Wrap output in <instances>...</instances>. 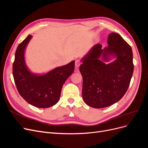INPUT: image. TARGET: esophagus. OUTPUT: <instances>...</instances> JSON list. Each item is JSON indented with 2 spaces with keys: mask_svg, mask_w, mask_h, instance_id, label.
Masks as SVG:
<instances>
[{
  "mask_svg": "<svg viewBox=\"0 0 148 148\" xmlns=\"http://www.w3.org/2000/svg\"><path fill=\"white\" fill-rule=\"evenodd\" d=\"M81 64V62L79 60H75V66L76 68H78Z\"/></svg>",
  "mask_w": 148,
  "mask_h": 148,
  "instance_id": "esophagus-1",
  "label": "esophagus"
}]
</instances>
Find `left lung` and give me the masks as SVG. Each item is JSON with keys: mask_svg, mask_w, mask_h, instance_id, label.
Listing matches in <instances>:
<instances>
[{"mask_svg": "<svg viewBox=\"0 0 148 148\" xmlns=\"http://www.w3.org/2000/svg\"><path fill=\"white\" fill-rule=\"evenodd\" d=\"M108 46L96 44L81 59L83 77L82 97L94 108L110 106L119 101L129 88L134 64L131 46L121 36L109 34ZM111 63L106 64L112 59Z\"/></svg>", "mask_w": 148, "mask_h": 148, "instance_id": "1", "label": "left lung"}]
</instances>
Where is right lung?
<instances>
[{
  "instance_id": "right-lung-1",
  "label": "right lung",
  "mask_w": 148,
  "mask_h": 148,
  "mask_svg": "<svg viewBox=\"0 0 148 148\" xmlns=\"http://www.w3.org/2000/svg\"><path fill=\"white\" fill-rule=\"evenodd\" d=\"M32 37L28 35L18 45L12 65V74L17 91L24 100L35 107L47 108L59 100L64 83L74 72L75 62L56 67L47 73L31 72L25 62V52Z\"/></svg>"
}]
</instances>
